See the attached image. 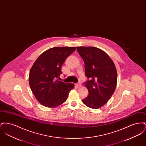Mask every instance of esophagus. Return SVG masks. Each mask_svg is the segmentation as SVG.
Wrapping results in <instances>:
<instances>
[{"label": "esophagus", "instance_id": "34e87169", "mask_svg": "<svg viewBox=\"0 0 146 146\" xmlns=\"http://www.w3.org/2000/svg\"><path fill=\"white\" fill-rule=\"evenodd\" d=\"M81 85H82V84H81L80 83H78L76 84V86H78V87L81 86Z\"/></svg>", "mask_w": 146, "mask_h": 146}]
</instances>
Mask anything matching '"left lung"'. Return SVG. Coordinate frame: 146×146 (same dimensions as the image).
Segmentation results:
<instances>
[{
	"label": "left lung",
	"instance_id": "obj_1",
	"mask_svg": "<svg viewBox=\"0 0 146 146\" xmlns=\"http://www.w3.org/2000/svg\"><path fill=\"white\" fill-rule=\"evenodd\" d=\"M77 51L85 63V74L89 80L84 83L89 91L82 100L92 109L102 107L110 99L117 85V72L110 57L101 49L78 46Z\"/></svg>",
	"mask_w": 146,
	"mask_h": 146
}]
</instances>
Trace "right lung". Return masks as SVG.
<instances>
[{"mask_svg":"<svg viewBox=\"0 0 146 146\" xmlns=\"http://www.w3.org/2000/svg\"><path fill=\"white\" fill-rule=\"evenodd\" d=\"M76 49V47L50 48L42 52L35 61L30 70L29 84L40 104L54 108L67 100L74 85L56 79L62 74L63 63Z\"/></svg>","mask_w":146,"mask_h":146,"instance_id":"add662e5","label":"right lung"}]
</instances>
